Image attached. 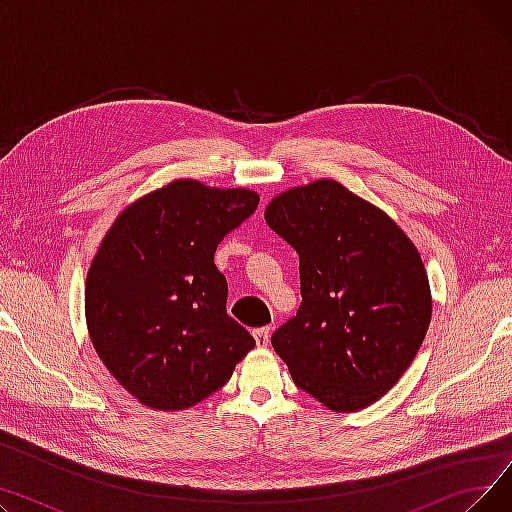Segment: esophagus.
Instances as JSON below:
<instances>
[{
    "mask_svg": "<svg viewBox=\"0 0 512 512\" xmlns=\"http://www.w3.org/2000/svg\"><path fill=\"white\" fill-rule=\"evenodd\" d=\"M270 334H272V328L270 326H263V328H257V330H253V336H255V342H257V346H267L270 344Z\"/></svg>",
    "mask_w": 512,
    "mask_h": 512,
    "instance_id": "esophagus-1",
    "label": "esophagus"
}]
</instances>
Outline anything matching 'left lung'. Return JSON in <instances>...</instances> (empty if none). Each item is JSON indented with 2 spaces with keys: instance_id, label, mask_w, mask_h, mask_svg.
Instances as JSON below:
<instances>
[{
  "instance_id": "8db88e82",
  "label": "left lung",
  "mask_w": 512,
  "mask_h": 512,
  "mask_svg": "<svg viewBox=\"0 0 512 512\" xmlns=\"http://www.w3.org/2000/svg\"><path fill=\"white\" fill-rule=\"evenodd\" d=\"M265 222L299 253L303 303L272 334L294 384L359 411L413 363L432 319L423 261L384 211L336 180L292 188Z\"/></svg>"
}]
</instances>
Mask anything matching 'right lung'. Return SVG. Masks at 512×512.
Instances as JSON below:
<instances>
[{
  "instance_id": "1",
  "label": "right lung",
  "mask_w": 512,
  "mask_h": 512,
  "mask_svg": "<svg viewBox=\"0 0 512 512\" xmlns=\"http://www.w3.org/2000/svg\"><path fill=\"white\" fill-rule=\"evenodd\" d=\"M257 205L245 188L176 180L124 209L103 238L87 276V326L103 365L145 407L197 405L255 346L226 313L213 255Z\"/></svg>"
}]
</instances>
